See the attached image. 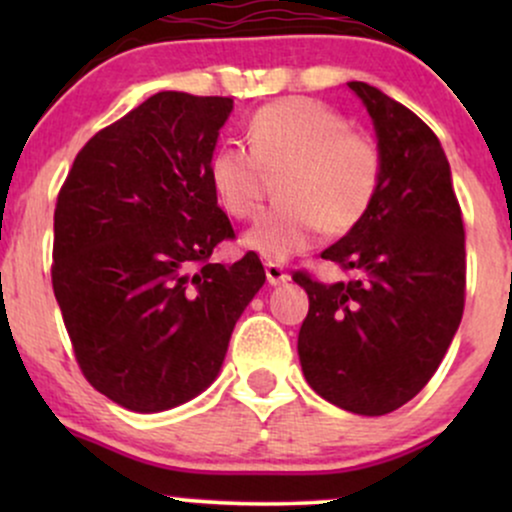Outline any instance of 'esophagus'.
Wrapping results in <instances>:
<instances>
[{
	"label": "esophagus",
	"instance_id": "obj_1",
	"mask_svg": "<svg viewBox=\"0 0 512 512\" xmlns=\"http://www.w3.org/2000/svg\"><path fill=\"white\" fill-rule=\"evenodd\" d=\"M264 272H267V281L272 286L286 284V281H289V274H286V269L281 267V264H276V262L264 264Z\"/></svg>",
	"mask_w": 512,
	"mask_h": 512
}]
</instances>
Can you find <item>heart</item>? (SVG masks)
<instances>
[{
    "label": "heart",
    "mask_w": 512,
    "mask_h": 512,
    "mask_svg": "<svg viewBox=\"0 0 512 512\" xmlns=\"http://www.w3.org/2000/svg\"><path fill=\"white\" fill-rule=\"evenodd\" d=\"M248 144L216 146L209 180L223 211L245 221L262 209L267 175H281L276 197L284 207L245 233V245L267 260L310 248L322 228L332 236L354 231L380 195L385 161L378 142L313 98L262 105L248 122Z\"/></svg>",
    "instance_id": "heart-1"
}]
</instances>
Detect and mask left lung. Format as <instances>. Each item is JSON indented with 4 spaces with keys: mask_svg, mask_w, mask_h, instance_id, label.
I'll list each match as a JSON object with an SVG mask.
<instances>
[{
    "mask_svg": "<svg viewBox=\"0 0 512 512\" xmlns=\"http://www.w3.org/2000/svg\"><path fill=\"white\" fill-rule=\"evenodd\" d=\"M349 88L373 117L383 185L366 219L322 252L349 279L322 284L293 272L310 298L298 356L317 395L383 416L424 390L460 327L464 223L431 127L375 86Z\"/></svg>",
    "mask_w": 512,
    "mask_h": 512,
    "instance_id": "1",
    "label": "left lung"
}]
</instances>
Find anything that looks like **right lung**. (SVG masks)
Instances as JSON below:
<instances>
[{"label": "right lung", "instance_id": "add662e5", "mask_svg": "<svg viewBox=\"0 0 512 512\" xmlns=\"http://www.w3.org/2000/svg\"><path fill=\"white\" fill-rule=\"evenodd\" d=\"M233 98L161 91L93 134L55 207L52 289L84 378L129 411L197 397L264 284L255 252L209 262L236 238L209 180Z\"/></svg>", "mask_w": 512, "mask_h": 512}]
</instances>
